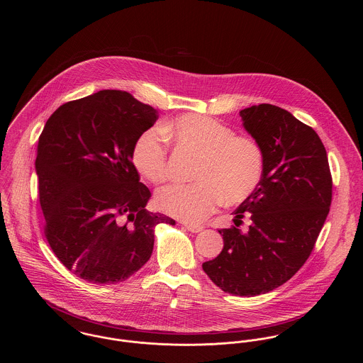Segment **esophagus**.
I'll list each match as a JSON object with an SVG mask.
<instances>
[{
  "mask_svg": "<svg viewBox=\"0 0 363 363\" xmlns=\"http://www.w3.org/2000/svg\"><path fill=\"white\" fill-rule=\"evenodd\" d=\"M184 225L189 230L190 233H200L204 230V225H193V223H184Z\"/></svg>",
  "mask_w": 363,
  "mask_h": 363,
  "instance_id": "1",
  "label": "esophagus"
}]
</instances>
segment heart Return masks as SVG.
Here are the masks:
<instances>
[{
  "instance_id": "obj_1",
  "label": "heart",
  "mask_w": 363,
  "mask_h": 363,
  "mask_svg": "<svg viewBox=\"0 0 363 363\" xmlns=\"http://www.w3.org/2000/svg\"><path fill=\"white\" fill-rule=\"evenodd\" d=\"M177 143L201 154L193 184H173L156 194L162 211L185 222L199 223L223 201L238 206L262 179L265 152L259 140L235 135L225 122L201 114H185L164 125ZM133 163L148 181L159 184L169 175V140L160 128H150L133 147Z\"/></svg>"
}]
</instances>
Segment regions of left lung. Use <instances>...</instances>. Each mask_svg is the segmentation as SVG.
<instances>
[{
    "label": "left lung",
    "mask_w": 363,
    "mask_h": 363,
    "mask_svg": "<svg viewBox=\"0 0 363 363\" xmlns=\"http://www.w3.org/2000/svg\"><path fill=\"white\" fill-rule=\"evenodd\" d=\"M240 116L264 148L265 170L233 212L235 225L219 230L223 250L203 269L225 293L255 296L290 280L309 259L328 216L332 175L321 138L287 110L261 104ZM245 214L252 223L243 233Z\"/></svg>",
    "instance_id": "left-lung-1"
}]
</instances>
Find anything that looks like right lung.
<instances>
[{
    "mask_svg": "<svg viewBox=\"0 0 363 363\" xmlns=\"http://www.w3.org/2000/svg\"><path fill=\"white\" fill-rule=\"evenodd\" d=\"M156 120L154 107L104 89L60 106L39 136L45 237L57 259L89 283L132 277L152 255L155 225H175L145 209L151 191L132 160L136 140Z\"/></svg>",
    "mask_w": 363,
    "mask_h": 363,
    "instance_id": "add662e5",
    "label": "right lung"
}]
</instances>
